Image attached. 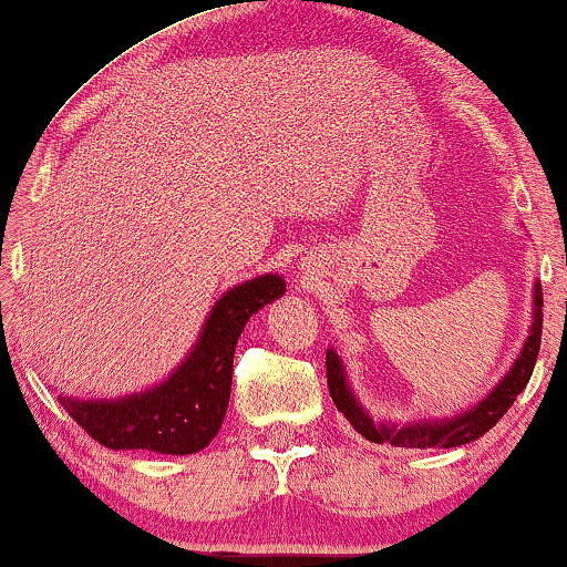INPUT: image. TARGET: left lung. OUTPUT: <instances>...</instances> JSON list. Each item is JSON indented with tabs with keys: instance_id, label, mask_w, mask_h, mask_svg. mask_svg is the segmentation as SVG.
<instances>
[{
	"instance_id": "left-lung-1",
	"label": "left lung",
	"mask_w": 567,
	"mask_h": 567,
	"mask_svg": "<svg viewBox=\"0 0 567 567\" xmlns=\"http://www.w3.org/2000/svg\"><path fill=\"white\" fill-rule=\"evenodd\" d=\"M542 343V284L534 281V307H532V328L526 336L522 351H518L514 367L506 371V377L485 394L477 405L456 415L444 417H417L410 423L386 421V417H371L369 410L361 405L355 398L351 384H348V374L340 355L328 348L324 355V367H328V386L330 398L336 408L343 413L355 431L363 439L374 441V444H390L400 449H454L464 446L470 441H477L483 433L493 429L508 408L514 405L516 394L524 392L526 382H529L534 363L539 355Z\"/></svg>"
}]
</instances>
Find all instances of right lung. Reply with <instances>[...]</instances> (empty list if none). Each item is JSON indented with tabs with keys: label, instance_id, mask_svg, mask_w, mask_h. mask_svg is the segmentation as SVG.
I'll list each match as a JSON object with an SVG mask.
<instances>
[{
	"label": "right lung",
	"instance_id": "right-lung-1",
	"mask_svg": "<svg viewBox=\"0 0 567 567\" xmlns=\"http://www.w3.org/2000/svg\"><path fill=\"white\" fill-rule=\"evenodd\" d=\"M278 274L255 276L221 293L190 353L165 382L118 400H76L59 394L66 413L107 449L196 454L212 444L227 415L231 363L247 320L284 297Z\"/></svg>",
	"mask_w": 567,
	"mask_h": 567
}]
</instances>
